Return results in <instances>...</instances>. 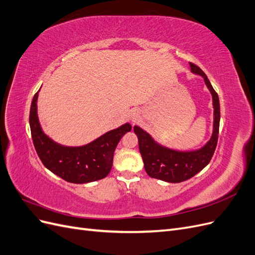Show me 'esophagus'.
<instances>
[{
    "label": "esophagus",
    "mask_w": 255,
    "mask_h": 255,
    "mask_svg": "<svg viewBox=\"0 0 255 255\" xmlns=\"http://www.w3.org/2000/svg\"><path fill=\"white\" fill-rule=\"evenodd\" d=\"M129 118L133 123H135L138 119H139V112H138V110H133L132 113H130Z\"/></svg>",
    "instance_id": "1"
}]
</instances>
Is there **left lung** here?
<instances>
[{
    "label": "left lung",
    "mask_w": 255,
    "mask_h": 255,
    "mask_svg": "<svg viewBox=\"0 0 255 255\" xmlns=\"http://www.w3.org/2000/svg\"><path fill=\"white\" fill-rule=\"evenodd\" d=\"M191 72L201 75L211 91L214 106V127L211 139L205 145L195 151H176L157 143L141 128L135 126L134 132L138 137V145L149 176L168 183H180L196 175L210 163L218 141L220 105L217 92L213 88L206 74L195 64L189 63Z\"/></svg>",
    "instance_id": "8db88e82"
}]
</instances>
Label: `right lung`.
Listing matches in <instances>:
<instances>
[{"instance_id": "obj_1", "label": "right lung", "mask_w": 255, "mask_h": 255, "mask_svg": "<svg viewBox=\"0 0 255 255\" xmlns=\"http://www.w3.org/2000/svg\"><path fill=\"white\" fill-rule=\"evenodd\" d=\"M38 92L30 105L29 127L36 152L44 167L70 183L84 184L104 179L112 169L116 146L132 126L126 123L82 146L59 144L45 135L40 127L37 115Z\"/></svg>"}]
</instances>
